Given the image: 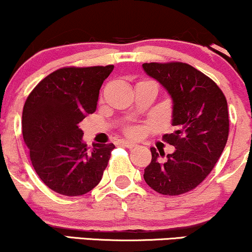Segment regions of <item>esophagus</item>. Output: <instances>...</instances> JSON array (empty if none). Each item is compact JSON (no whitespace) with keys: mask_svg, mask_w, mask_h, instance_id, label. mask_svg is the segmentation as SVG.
Listing matches in <instances>:
<instances>
[{"mask_svg":"<svg viewBox=\"0 0 252 252\" xmlns=\"http://www.w3.org/2000/svg\"><path fill=\"white\" fill-rule=\"evenodd\" d=\"M120 144L123 145V146L127 147V149H134V147H135V144L129 143V141H126V140H121Z\"/></svg>","mask_w":252,"mask_h":252,"instance_id":"esophagus-1","label":"esophagus"}]
</instances>
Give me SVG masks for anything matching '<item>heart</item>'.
<instances>
[{
  "label": "heart",
  "mask_w": 252,
  "mask_h": 252,
  "mask_svg": "<svg viewBox=\"0 0 252 252\" xmlns=\"http://www.w3.org/2000/svg\"><path fill=\"white\" fill-rule=\"evenodd\" d=\"M129 134H133V131H129Z\"/></svg>",
  "instance_id": "b5f03b06"
}]
</instances>
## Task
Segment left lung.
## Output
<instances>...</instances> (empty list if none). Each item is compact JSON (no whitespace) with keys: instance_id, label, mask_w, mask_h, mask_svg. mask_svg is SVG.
I'll return each instance as SVG.
<instances>
[{"instance_id":"left-lung-1","label":"left lung","mask_w":252,"mask_h":252,"mask_svg":"<svg viewBox=\"0 0 252 252\" xmlns=\"http://www.w3.org/2000/svg\"><path fill=\"white\" fill-rule=\"evenodd\" d=\"M143 68L172 97L176 126L162 137L176 151L161 160L159 156L165 153L151 147L152 160L144 179L158 193L178 196L197 188L223 153L229 137L227 102L214 80L184 62H151Z\"/></svg>"}]
</instances>
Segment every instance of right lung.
<instances>
[{"instance_id": "1", "label": "right lung", "mask_w": 252, "mask_h": 252, "mask_svg": "<svg viewBox=\"0 0 252 252\" xmlns=\"http://www.w3.org/2000/svg\"><path fill=\"white\" fill-rule=\"evenodd\" d=\"M113 68H60L41 80L27 97L23 139L35 172L50 190L76 197L101 180L115 146L94 144L88 152L79 124L95 112L100 88Z\"/></svg>"}]
</instances>
